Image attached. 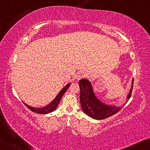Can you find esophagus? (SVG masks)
I'll use <instances>...</instances> for the list:
<instances>
[{
  "mask_svg": "<svg viewBox=\"0 0 150 150\" xmlns=\"http://www.w3.org/2000/svg\"><path fill=\"white\" fill-rule=\"evenodd\" d=\"M84 77H85V74L82 72H78L76 74V75H75L76 79H77V80H80Z\"/></svg>",
  "mask_w": 150,
  "mask_h": 150,
  "instance_id": "obj_1",
  "label": "esophagus"
}]
</instances>
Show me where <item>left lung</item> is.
<instances>
[{
  "label": "left lung",
  "instance_id": "8db88e82",
  "mask_svg": "<svg viewBox=\"0 0 150 150\" xmlns=\"http://www.w3.org/2000/svg\"><path fill=\"white\" fill-rule=\"evenodd\" d=\"M79 86L80 88V100L82 109L88 116L98 120L106 119L119 112L130 98L132 93L131 88L125 105L119 107H110L104 105L98 100V99L94 95L91 84L88 80L81 79L79 81Z\"/></svg>",
  "mask_w": 150,
  "mask_h": 150
}]
</instances>
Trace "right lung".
Listing matches in <instances>:
<instances>
[{"instance_id": "add662e5", "label": "right lung", "mask_w": 150, "mask_h": 150, "mask_svg": "<svg viewBox=\"0 0 150 150\" xmlns=\"http://www.w3.org/2000/svg\"><path fill=\"white\" fill-rule=\"evenodd\" d=\"M70 84H68L66 85V86L64 87V88L62 90V91L59 92V93L57 94V96L54 100L52 101L51 103H50L49 105L46 106V107H44L43 108H34V107H30V106L27 105L24 103L25 106H27V108H28L29 109H30L31 110V111H33L34 112H35V113H38V114H47V113H50V112H53L54 110H56V109L57 107V105H58L59 101H60L61 98L62 96H63L64 94L65 93V92L66 91V90L68 88V87L70 86Z\"/></svg>"}]
</instances>
